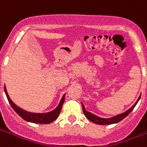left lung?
Listing matches in <instances>:
<instances>
[{
	"label": "left lung",
	"mask_w": 147,
	"mask_h": 147,
	"mask_svg": "<svg viewBox=\"0 0 147 147\" xmlns=\"http://www.w3.org/2000/svg\"><path fill=\"white\" fill-rule=\"evenodd\" d=\"M140 97L141 96H139V98L137 100V102L134 104V105L131 107V108L128 109V110H127L126 112H124L123 113L119 114V115H117L116 117H112V118H108V119H104V118H101V117H97L95 116L94 114L91 113H90V112H87L85 109V107H84V105L82 104V107H83V113L84 115L86 116V117L89 120H90L91 122L93 123H96V124H100V125H109V124H113V123H118V122H120L121 120L124 119L125 117L128 115V114L131 112V111L134 109V108L136 107V104L138 103L139 102V100L140 99Z\"/></svg>",
	"instance_id": "1"
}]
</instances>
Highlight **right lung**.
Here are the masks:
<instances>
[{"instance_id":"right-lung-1","label":"right lung","mask_w":147,"mask_h":147,"mask_svg":"<svg viewBox=\"0 0 147 147\" xmlns=\"http://www.w3.org/2000/svg\"><path fill=\"white\" fill-rule=\"evenodd\" d=\"M5 92L6 96H7L8 102L10 103V105L12 107V109L16 111V113L19 116H20L24 120H25L26 121H28V122H32V123H42V124L52 123L53 121H54L57 118L58 116L60 115L61 109H62V105H63V103L64 102V96H65V94L63 95L61 102L59 103V105H58L57 108L55 109L54 110L51 111L49 113H30V112L24 110V109H22L20 107H18L16 104H14L12 102V101L10 99L9 96H8V92H7L6 88H5Z\"/></svg>"}]
</instances>
